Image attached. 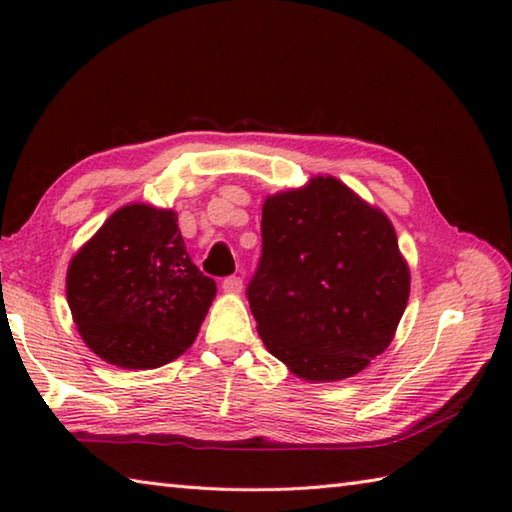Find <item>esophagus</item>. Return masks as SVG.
Segmentation results:
<instances>
[{
  "mask_svg": "<svg viewBox=\"0 0 512 512\" xmlns=\"http://www.w3.org/2000/svg\"><path fill=\"white\" fill-rule=\"evenodd\" d=\"M223 291L225 293H232V296H237V293L244 291V280H241V277H237V275L225 277V280H223Z\"/></svg>",
  "mask_w": 512,
  "mask_h": 512,
  "instance_id": "esophagus-1",
  "label": "esophagus"
}]
</instances>
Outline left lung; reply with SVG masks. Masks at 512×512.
Segmentation results:
<instances>
[{
	"mask_svg": "<svg viewBox=\"0 0 512 512\" xmlns=\"http://www.w3.org/2000/svg\"><path fill=\"white\" fill-rule=\"evenodd\" d=\"M411 273L388 216L334 176L268 196L248 284L266 350L305 381L357 375L391 345Z\"/></svg>",
	"mask_w": 512,
	"mask_h": 512,
	"instance_id": "8db88e82",
	"label": "left lung"
}]
</instances>
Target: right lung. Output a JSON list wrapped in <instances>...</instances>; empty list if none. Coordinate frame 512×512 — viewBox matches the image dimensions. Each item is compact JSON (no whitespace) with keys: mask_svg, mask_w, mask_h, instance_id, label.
I'll return each instance as SVG.
<instances>
[{"mask_svg":"<svg viewBox=\"0 0 512 512\" xmlns=\"http://www.w3.org/2000/svg\"><path fill=\"white\" fill-rule=\"evenodd\" d=\"M65 287L85 345L128 370L178 359L216 296V282L187 253L178 214L146 203L108 216L76 250Z\"/></svg>","mask_w":512,"mask_h":512,"instance_id":"1","label":"right lung"}]
</instances>
